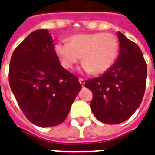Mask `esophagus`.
Here are the masks:
<instances>
[{
    "label": "esophagus",
    "instance_id": "obj_1",
    "mask_svg": "<svg viewBox=\"0 0 155 155\" xmlns=\"http://www.w3.org/2000/svg\"><path fill=\"white\" fill-rule=\"evenodd\" d=\"M79 81H80V83H81V84L82 85H85V80H84V79H83V78H80V79H79Z\"/></svg>",
    "mask_w": 155,
    "mask_h": 155
}]
</instances>
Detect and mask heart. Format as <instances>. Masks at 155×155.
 <instances>
[{
  "label": "heart",
  "mask_w": 155,
  "mask_h": 155,
  "mask_svg": "<svg viewBox=\"0 0 155 155\" xmlns=\"http://www.w3.org/2000/svg\"><path fill=\"white\" fill-rule=\"evenodd\" d=\"M119 49L118 41L111 33H77L69 38V43L58 42L54 52L65 69L73 68L82 55L85 71L101 74L115 62Z\"/></svg>",
  "instance_id": "obj_1"
}]
</instances>
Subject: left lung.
<instances>
[{
	"mask_svg": "<svg viewBox=\"0 0 155 155\" xmlns=\"http://www.w3.org/2000/svg\"><path fill=\"white\" fill-rule=\"evenodd\" d=\"M120 48L116 62L101 77L88 79L93 93L91 108L101 123L118 124L134 114L144 95L147 64L137 44L117 32Z\"/></svg>",
	"mask_w": 155,
	"mask_h": 155,
	"instance_id": "obj_1",
	"label": "left lung"
}]
</instances>
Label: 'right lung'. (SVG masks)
Listing matches in <instances>:
<instances>
[{
    "label": "right lung",
    "instance_id": "right-lung-1",
    "mask_svg": "<svg viewBox=\"0 0 155 155\" xmlns=\"http://www.w3.org/2000/svg\"><path fill=\"white\" fill-rule=\"evenodd\" d=\"M9 84L23 114L38 127L62 123L81 89L78 78L61 66L46 29L32 32L15 48Z\"/></svg>",
    "mask_w": 155,
    "mask_h": 155
}]
</instances>
